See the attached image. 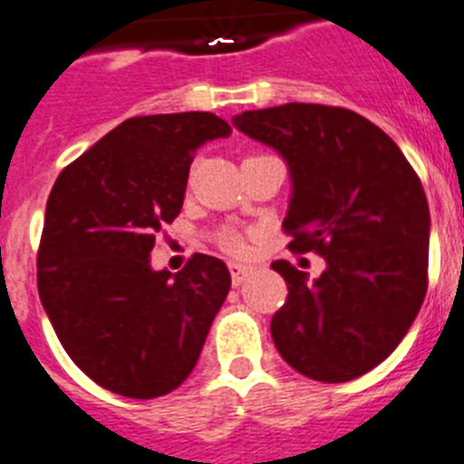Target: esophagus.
I'll list each match as a JSON object with an SVG mask.
<instances>
[{"mask_svg":"<svg viewBox=\"0 0 464 464\" xmlns=\"http://www.w3.org/2000/svg\"><path fill=\"white\" fill-rule=\"evenodd\" d=\"M254 270L256 268H254V266H247V263H228V273H231L233 284H242Z\"/></svg>","mask_w":464,"mask_h":464,"instance_id":"34e87169","label":"esophagus"}]
</instances>
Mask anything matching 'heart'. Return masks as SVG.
<instances>
[{
	"instance_id": "b5f03b06",
	"label": "heart",
	"mask_w": 464,
	"mask_h": 464,
	"mask_svg": "<svg viewBox=\"0 0 464 464\" xmlns=\"http://www.w3.org/2000/svg\"><path fill=\"white\" fill-rule=\"evenodd\" d=\"M222 245H224V249L231 254H242L245 249H247V240H245L242 236H237V233H224Z\"/></svg>"
}]
</instances>
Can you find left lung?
<instances>
[{
	"instance_id": "8db88e82",
	"label": "left lung",
	"mask_w": 464,
	"mask_h": 464,
	"mask_svg": "<svg viewBox=\"0 0 464 464\" xmlns=\"http://www.w3.org/2000/svg\"><path fill=\"white\" fill-rule=\"evenodd\" d=\"M233 127L286 161L289 249L316 252V279L275 261L289 286L270 333L295 372L324 383L370 372L414 324L428 291L430 210L419 175L377 124L321 103L245 111Z\"/></svg>"
}]
</instances>
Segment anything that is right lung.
Returning a JSON list of instances; mask_svg holds the SVG:
<instances>
[{"instance_id":"right-lung-1","label":"right lung","mask_w":464,"mask_h":464,"mask_svg":"<svg viewBox=\"0 0 464 464\" xmlns=\"http://www.w3.org/2000/svg\"><path fill=\"white\" fill-rule=\"evenodd\" d=\"M231 136L212 112L131 118L53 185L36 258L41 304L82 372L124 398L180 386L231 289L227 263L194 254L154 270V237L180 215L194 152Z\"/></svg>"}]
</instances>
